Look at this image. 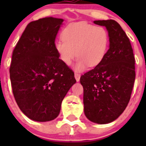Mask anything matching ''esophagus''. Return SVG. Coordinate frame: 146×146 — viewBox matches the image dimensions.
Listing matches in <instances>:
<instances>
[{"instance_id":"esophagus-1","label":"esophagus","mask_w":146,"mask_h":146,"mask_svg":"<svg viewBox=\"0 0 146 146\" xmlns=\"http://www.w3.org/2000/svg\"><path fill=\"white\" fill-rule=\"evenodd\" d=\"M74 77H75L76 81H77V82H79L80 79V74H78V73H75V74H74Z\"/></svg>"}]
</instances>
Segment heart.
Returning a JSON list of instances; mask_svg holds the SVG:
<instances>
[{
    "label": "heart",
    "instance_id": "obj_1",
    "mask_svg": "<svg viewBox=\"0 0 146 146\" xmlns=\"http://www.w3.org/2000/svg\"><path fill=\"white\" fill-rule=\"evenodd\" d=\"M62 38L55 42V50L66 65L71 64L77 56L74 66L76 71L84 70L88 66H96L108 52L109 36L106 30L86 22L69 24L64 30Z\"/></svg>",
    "mask_w": 146,
    "mask_h": 146
}]
</instances>
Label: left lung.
<instances>
[{"label":"left lung","instance_id":"8db88e82","mask_svg":"<svg viewBox=\"0 0 146 146\" xmlns=\"http://www.w3.org/2000/svg\"><path fill=\"white\" fill-rule=\"evenodd\" d=\"M109 36V49L102 62L81 76L86 116L98 124L111 123L126 109L135 79V57L129 39L116 21L96 20Z\"/></svg>","mask_w":146,"mask_h":146}]
</instances>
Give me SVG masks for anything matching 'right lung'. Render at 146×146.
I'll use <instances>...</instances> for the list:
<instances>
[{
	"label": "right lung",
	"mask_w": 146,
	"mask_h": 146,
	"mask_svg": "<svg viewBox=\"0 0 146 146\" xmlns=\"http://www.w3.org/2000/svg\"><path fill=\"white\" fill-rule=\"evenodd\" d=\"M63 19L52 17L30 23L13 51L9 73L17 104L30 119L54 120L76 82L74 72L59 58L55 41Z\"/></svg>",
	"instance_id": "right-lung-1"
}]
</instances>
